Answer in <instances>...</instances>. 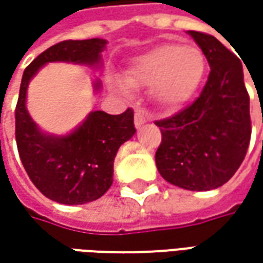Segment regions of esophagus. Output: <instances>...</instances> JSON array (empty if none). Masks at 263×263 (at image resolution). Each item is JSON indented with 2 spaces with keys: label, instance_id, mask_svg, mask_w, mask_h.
Segmentation results:
<instances>
[{
  "label": "esophagus",
  "instance_id": "34e87169",
  "mask_svg": "<svg viewBox=\"0 0 263 263\" xmlns=\"http://www.w3.org/2000/svg\"><path fill=\"white\" fill-rule=\"evenodd\" d=\"M147 121V116H146V112L143 111V109H136L135 111V126L136 127H140L142 124H145Z\"/></svg>",
  "mask_w": 263,
  "mask_h": 263
}]
</instances>
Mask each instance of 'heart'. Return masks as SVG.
<instances>
[{
  "instance_id": "obj_1",
  "label": "heart",
  "mask_w": 263,
  "mask_h": 263,
  "mask_svg": "<svg viewBox=\"0 0 263 263\" xmlns=\"http://www.w3.org/2000/svg\"><path fill=\"white\" fill-rule=\"evenodd\" d=\"M205 73L206 58L197 46L170 42L133 58L124 71L126 83L116 80L112 86L120 92L149 86L158 105L173 109L196 93Z\"/></svg>"
}]
</instances>
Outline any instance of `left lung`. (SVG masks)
<instances>
[{
	"label": "left lung",
	"instance_id": "left-lung-1",
	"mask_svg": "<svg viewBox=\"0 0 263 263\" xmlns=\"http://www.w3.org/2000/svg\"><path fill=\"white\" fill-rule=\"evenodd\" d=\"M211 71L196 101L155 121L162 140L155 154L159 174L174 186L203 192L227 183L246 157L252 126L241 61L217 37L189 30Z\"/></svg>",
	"mask_w": 263,
	"mask_h": 263
}]
</instances>
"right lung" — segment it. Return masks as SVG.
<instances>
[{
    "mask_svg": "<svg viewBox=\"0 0 263 263\" xmlns=\"http://www.w3.org/2000/svg\"><path fill=\"white\" fill-rule=\"evenodd\" d=\"M105 39L63 41L37 55L26 67L15 106V142L22 164L36 189L64 205H83L104 196L112 184L118 147L136 133L133 109L111 116L89 112L86 120L66 136L46 135L29 116L26 93L36 73L54 61L99 66ZM95 90L101 89L96 80Z\"/></svg>",
    "mask_w": 263,
    "mask_h": 263,
    "instance_id": "right-lung-1",
    "label": "right lung"
}]
</instances>
